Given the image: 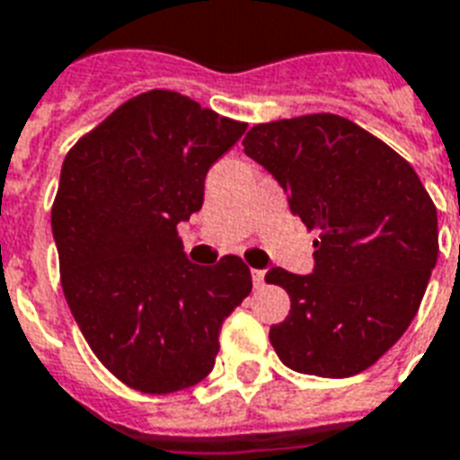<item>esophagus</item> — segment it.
<instances>
[{"instance_id": "1", "label": "esophagus", "mask_w": 460, "mask_h": 460, "mask_svg": "<svg viewBox=\"0 0 460 460\" xmlns=\"http://www.w3.org/2000/svg\"><path fill=\"white\" fill-rule=\"evenodd\" d=\"M251 277H252V284H255V288L265 287V272H262V270H252Z\"/></svg>"}]
</instances>
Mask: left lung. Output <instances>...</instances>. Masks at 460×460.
I'll return each mask as SVG.
<instances>
[{
    "label": "left lung",
    "instance_id": "left-lung-1",
    "mask_svg": "<svg viewBox=\"0 0 460 460\" xmlns=\"http://www.w3.org/2000/svg\"><path fill=\"white\" fill-rule=\"evenodd\" d=\"M243 150L287 190L314 241V270L281 267L288 317L270 329L277 356L303 375L341 379L375 365L420 307L437 265V208L413 166L349 119L305 114L252 126Z\"/></svg>",
    "mask_w": 460,
    "mask_h": 460
}]
</instances>
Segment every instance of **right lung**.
<instances>
[{"label": "right lung", "instance_id": "obj_1", "mask_svg": "<svg viewBox=\"0 0 460 460\" xmlns=\"http://www.w3.org/2000/svg\"><path fill=\"white\" fill-rule=\"evenodd\" d=\"M245 128L181 93L150 90L61 164L52 205L61 288L93 353L136 392L172 394L208 377L224 320L251 294L243 260L193 265L176 231Z\"/></svg>", "mask_w": 460, "mask_h": 460}]
</instances>
